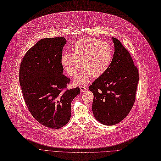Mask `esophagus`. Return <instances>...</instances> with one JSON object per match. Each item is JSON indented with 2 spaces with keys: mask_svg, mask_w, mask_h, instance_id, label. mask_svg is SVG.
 <instances>
[{
  "mask_svg": "<svg viewBox=\"0 0 161 161\" xmlns=\"http://www.w3.org/2000/svg\"><path fill=\"white\" fill-rule=\"evenodd\" d=\"M80 91H81V92H84V91H86L87 90L86 87V86H80Z\"/></svg>",
  "mask_w": 161,
  "mask_h": 161,
  "instance_id": "obj_1",
  "label": "esophagus"
}]
</instances>
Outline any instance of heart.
Segmentation results:
<instances>
[{"instance_id": "obj_1", "label": "heart", "mask_w": 161, "mask_h": 161, "mask_svg": "<svg viewBox=\"0 0 161 161\" xmlns=\"http://www.w3.org/2000/svg\"><path fill=\"white\" fill-rule=\"evenodd\" d=\"M74 54L65 53L61 57V65L70 77H75L84 67L75 83H87L92 75H103L111 65L113 49L108 43L97 39H83L76 42L72 49Z\"/></svg>"}]
</instances>
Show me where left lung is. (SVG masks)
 I'll return each instance as SVG.
<instances>
[{
    "label": "left lung",
    "instance_id": "obj_1",
    "mask_svg": "<svg viewBox=\"0 0 161 161\" xmlns=\"http://www.w3.org/2000/svg\"><path fill=\"white\" fill-rule=\"evenodd\" d=\"M112 40L115 52L111 65L89 87L94 95V116L105 125L119 123L127 116L136 99L139 81L138 70L130 54L119 40Z\"/></svg>",
    "mask_w": 161,
    "mask_h": 161
}]
</instances>
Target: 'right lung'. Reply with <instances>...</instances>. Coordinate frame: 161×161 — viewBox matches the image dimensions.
<instances>
[{
	"label": "right lung",
	"instance_id": "obj_1",
	"mask_svg": "<svg viewBox=\"0 0 161 161\" xmlns=\"http://www.w3.org/2000/svg\"><path fill=\"white\" fill-rule=\"evenodd\" d=\"M64 37L44 38L30 48L19 68L23 98L35 119L51 129H59L69 121L71 103L80 93L79 87L66 89L69 78L63 74Z\"/></svg>",
	"mask_w": 161,
	"mask_h": 161
}]
</instances>
